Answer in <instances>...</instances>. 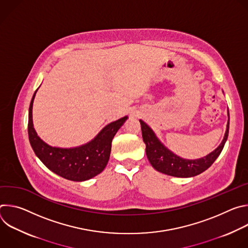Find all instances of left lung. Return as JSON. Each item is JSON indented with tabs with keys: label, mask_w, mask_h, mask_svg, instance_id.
<instances>
[{
	"label": "left lung",
	"mask_w": 248,
	"mask_h": 248,
	"mask_svg": "<svg viewBox=\"0 0 248 248\" xmlns=\"http://www.w3.org/2000/svg\"><path fill=\"white\" fill-rule=\"evenodd\" d=\"M139 122L141 131H142V138L146 145V155L152 167L156 170L168 175L176 176V178H191L206 170L221 154L229 135L230 114L228 111L227 128L221 144L208 155L194 160L184 159L171 152L161 142L147 124L141 120H139Z\"/></svg>",
	"instance_id": "1"
}]
</instances>
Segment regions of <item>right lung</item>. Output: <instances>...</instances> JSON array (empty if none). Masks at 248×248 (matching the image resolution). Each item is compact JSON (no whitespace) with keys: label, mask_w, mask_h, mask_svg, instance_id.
Wrapping results in <instances>:
<instances>
[{"label":"right lung","mask_w":248,"mask_h":248,"mask_svg":"<svg viewBox=\"0 0 248 248\" xmlns=\"http://www.w3.org/2000/svg\"><path fill=\"white\" fill-rule=\"evenodd\" d=\"M37 90L32 97L28 112V137L35 155L50 170L63 179L84 182L94 178L107 166L111 154L112 140L127 117L110 123L91 141L81 146L74 148L53 147L37 135L33 125L32 108Z\"/></svg>","instance_id":"add662e5"}]
</instances>
